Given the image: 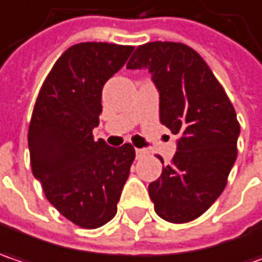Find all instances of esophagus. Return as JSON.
Wrapping results in <instances>:
<instances>
[{
    "mask_svg": "<svg viewBox=\"0 0 262 262\" xmlns=\"http://www.w3.org/2000/svg\"><path fill=\"white\" fill-rule=\"evenodd\" d=\"M148 156V149L144 148H136V159H144Z\"/></svg>",
    "mask_w": 262,
    "mask_h": 262,
    "instance_id": "34e87169",
    "label": "esophagus"
}]
</instances>
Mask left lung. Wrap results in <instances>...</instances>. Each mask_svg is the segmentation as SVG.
Here are the masks:
<instances>
[{
    "instance_id": "1",
    "label": "left lung",
    "mask_w": 262,
    "mask_h": 262,
    "mask_svg": "<svg viewBox=\"0 0 262 262\" xmlns=\"http://www.w3.org/2000/svg\"><path fill=\"white\" fill-rule=\"evenodd\" d=\"M127 70L149 71L160 93V121L179 136L170 164L148 185L154 210L167 223H190L221 195L236 162L234 106L203 57L182 42L142 44Z\"/></svg>"
}]
</instances>
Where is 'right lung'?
I'll return each mask as SVG.
<instances>
[{
    "label": "right lung",
    "mask_w": 262,
    "mask_h": 262,
    "mask_svg": "<svg viewBox=\"0 0 262 262\" xmlns=\"http://www.w3.org/2000/svg\"><path fill=\"white\" fill-rule=\"evenodd\" d=\"M133 46L80 42L62 54L41 85L28 145L47 200L71 223L98 228L111 221L129 178L135 148L95 141L103 84L123 68Z\"/></svg>",
    "instance_id": "add662e5"
}]
</instances>
